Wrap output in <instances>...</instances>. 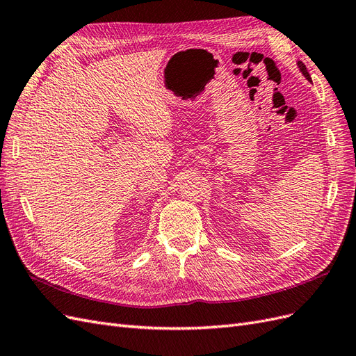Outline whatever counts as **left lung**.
I'll use <instances>...</instances> for the list:
<instances>
[{
	"mask_svg": "<svg viewBox=\"0 0 356 356\" xmlns=\"http://www.w3.org/2000/svg\"><path fill=\"white\" fill-rule=\"evenodd\" d=\"M298 68H300V71L303 72V75L305 77L309 80V81H312V79H310V75H309V72H307V70H306V65L303 62H298Z\"/></svg>",
	"mask_w": 356,
	"mask_h": 356,
	"instance_id": "left-lung-1",
	"label": "left lung"
}]
</instances>
